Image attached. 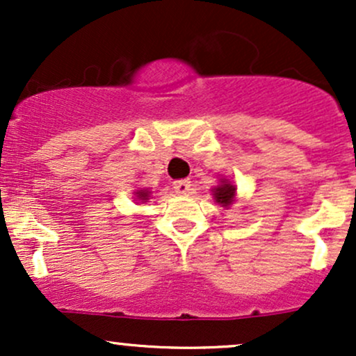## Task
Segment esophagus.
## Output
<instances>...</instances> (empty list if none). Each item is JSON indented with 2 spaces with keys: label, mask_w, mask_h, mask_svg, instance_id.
I'll use <instances>...</instances> for the list:
<instances>
[{
  "label": "esophagus",
  "mask_w": 356,
  "mask_h": 356,
  "mask_svg": "<svg viewBox=\"0 0 356 356\" xmlns=\"http://www.w3.org/2000/svg\"><path fill=\"white\" fill-rule=\"evenodd\" d=\"M174 191L177 194H187L191 191V181L189 179H182V181H175L174 182Z\"/></svg>",
  "instance_id": "esophagus-1"
}]
</instances>
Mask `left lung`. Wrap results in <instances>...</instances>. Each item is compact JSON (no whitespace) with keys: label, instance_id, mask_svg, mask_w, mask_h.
Wrapping results in <instances>:
<instances>
[{"label":"left lung","instance_id":"left-lung-1","mask_svg":"<svg viewBox=\"0 0 356 356\" xmlns=\"http://www.w3.org/2000/svg\"><path fill=\"white\" fill-rule=\"evenodd\" d=\"M214 197H216V201H218L219 204H222V206H231L232 201H234V197H236L234 186H231V184H226L222 181V184L214 189Z\"/></svg>","mask_w":356,"mask_h":356}]
</instances>
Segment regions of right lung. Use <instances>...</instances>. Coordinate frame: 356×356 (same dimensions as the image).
<instances>
[{
    "label": "right lung",
    "mask_w": 356,
    "mask_h": 356,
    "mask_svg": "<svg viewBox=\"0 0 356 356\" xmlns=\"http://www.w3.org/2000/svg\"><path fill=\"white\" fill-rule=\"evenodd\" d=\"M137 195H138V199H142V201H145L147 197H149V192H144V191H138L137 192Z\"/></svg>",
    "instance_id": "obj_1"
}]
</instances>
